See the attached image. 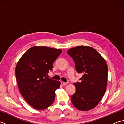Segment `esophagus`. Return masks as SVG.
<instances>
[{
    "label": "esophagus",
    "instance_id": "34e87169",
    "mask_svg": "<svg viewBox=\"0 0 124 124\" xmlns=\"http://www.w3.org/2000/svg\"><path fill=\"white\" fill-rule=\"evenodd\" d=\"M61 85H67L68 83H65V82H63V81H61Z\"/></svg>",
    "mask_w": 124,
    "mask_h": 124
}]
</instances>
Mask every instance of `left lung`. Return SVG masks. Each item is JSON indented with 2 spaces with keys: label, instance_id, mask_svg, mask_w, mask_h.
<instances>
[{
  "label": "left lung",
  "instance_id": "left-lung-1",
  "mask_svg": "<svg viewBox=\"0 0 124 124\" xmlns=\"http://www.w3.org/2000/svg\"><path fill=\"white\" fill-rule=\"evenodd\" d=\"M67 53L75 62L78 73H83L80 83H74L76 92L71 97L74 107L80 111L95 107L104 96L108 79V66L96 50L88 46H78Z\"/></svg>",
  "mask_w": 124,
  "mask_h": 124
}]
</instances>
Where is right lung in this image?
<instances>
[{
  "label": "right lung",
  "mask_w": 124,
  "mask_h": 124,
  "mask_svg": "<svg viewBox=\"0 0 124 124\" xmlns=\"http://www.w3.org/2000/svg\"><path fill=\"white\" fill-rule=\"evenodd\" d=\"M62 52L47 46L31 47L18 60L15 74L21 94L37 110H44L53 104L55 91L61 83L47 77L53 64Z\"/></svg>",
  "instance_id": "right-lung-1"
}]
</instances>
